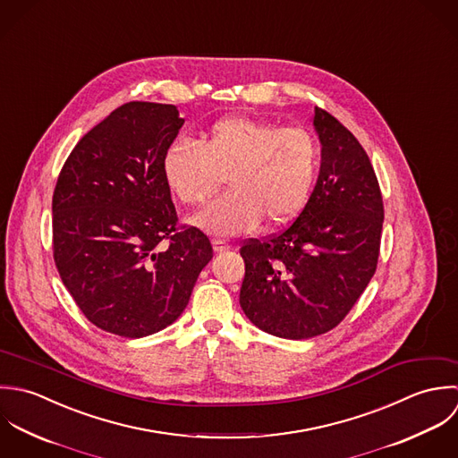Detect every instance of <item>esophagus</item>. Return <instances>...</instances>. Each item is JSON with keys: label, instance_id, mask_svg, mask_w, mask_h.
Returning a JSON list of instances; mask_svg holds the SVG:
<instances>
[{"label": "esophagus", "instance_id": "esophagus-1", "mask_svg": "<svg viewBox=\"0 0 458 458\" xmlns=\"http://www.w3.org/2000/svg\"><path fill=\"white\" fill-rule=\"evenodd\" d=\"M212 246H214V251H217V253L226 251V250L232 248V246H230L226 241H223V239H214V241H212Z\"/></svg>", "mask_w": 458, "mask_h": 458}]
</instances>
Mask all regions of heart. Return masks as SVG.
Instances as JSON below:
<instances>
[{
  "label": "heart",
  "mask_w": 458,
  "mask_h": 458,
  "mask_svg": "<svg viewBox=\"0 0 458 458\" xmlns=\"http://www.w3.org/2000/svg\"><path fill=\"white\" fill-rule=\"evenodd\" d=\"M318 170L311 132L239 114L212 123L196 143L175 141L163 157L165 182L187 208L201 207L225 177L228 191L194 219L217 235L290 219L306 205Z\"/></svg>",
  "instance_id": "obj_1"
}]
</instances>
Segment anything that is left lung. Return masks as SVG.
<instances>
[{
    "label": "left lung",
    "instance_id": "1",
    "mask_svg": "<svg viewBox=\"0 0 458 458\" xmlns=\"http://www.w3.org/2000/svg\"><path fill=\"white\" fill-rule=\"evenodd\" d=\"M322 143L317 185L283 230L246 239L241 308L262 331L306 340L336 327L375 275L384 203L373 166L356 136L315 107Z\"/></svg>",
    "mask_w": 458,
    "mask_h": 458
}]
</instances>
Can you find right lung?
I'll return each mask as SVG.
<instances>
[{"label":"right lung","mask_w":458,"mask_h":458,"mask_svg":"<svg viewBox=\"0 0 458 458\" xmlns=\"http://www.w3.org/2000/svg\"><path fill=\"white\" fill-rule=\"evenodd\" d=\"M183 125L172 104L127 102L89 131L53 192V257L93 326L143 338L174 324L212 259L181 225L163 157Z\"/></svg>","instance_id":"1"}]
</instances>
